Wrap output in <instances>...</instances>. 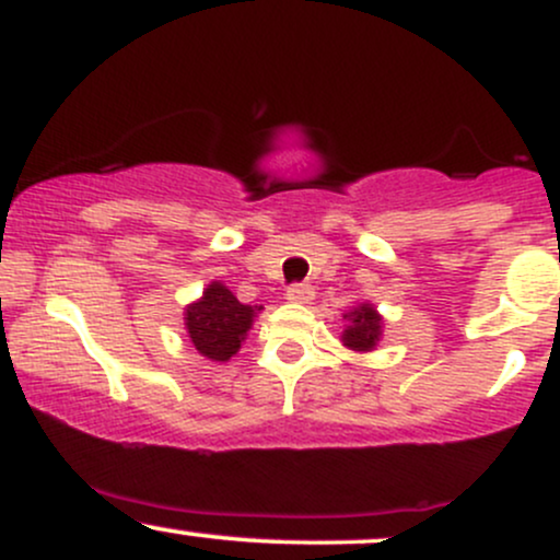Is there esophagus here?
<instances>
[{
	"instance_id": "obj_1",
	"label": "esophagus",
	"mask_w": 560,
	"mask_h": 560,
	"mask_svg": "<svg viewBox=\"0 0 560 560\" xmlns=\"http://www.w3.org/2000/svg\"><path fill=\"white\" fill-rule=\"evenodd\" d=\"M315 292L310 284H292L287 289V300L289 302H300V305H307V302H313Z\"/></svg>"
}]
</instances>
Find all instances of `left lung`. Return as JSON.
<instances>
[{"mask_svg": "<svg viewBox=\"0 0 560 560\" xmlns=\"http://www.w3.org/2000/svg\"><path fill=\"white\" fill-rule=\"evenodd\" d=\"M349 326L345 331V345L357 349V352H368L375 347L381 336V318L370 305L357 307L354 313L347 315Z\"/></svg>", "mask_w": 560, "mask_h": 560, "instance_id": "1", "label": "left lung"}]
</instances>
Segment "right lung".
Listing matches in <instances>:
<instances>
[{"label":"right lung","mask_w":560,"mask_h":560,"mask_svg":"<svg viewBox=\"0 0 560 560\" xmlns=\"http://www.w3.org/2000/svg\"><path fill=\"white\" fill-rule=\"evenodd\" d=\"M253 315L250 305H242L224 284L213 281L203 292V300L187 307L185 326L200 354L224 362L237 354L247 328L253 326Z\"/></svg>","instance_id":"1"}]
</instances>
